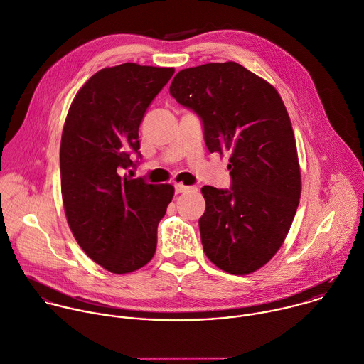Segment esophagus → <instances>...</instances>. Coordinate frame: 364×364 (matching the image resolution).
Returning a JSON list of instances; mask_svg holds the SVG:
<instances>
[{
  "label": "esophagus",
  "mask_w": 364,
  "mask_h": 364,
  "mask_svg": "<svg viewBox=\"0 0 364 364\" xmlns=\"http://www.w3.org/2000/svg\"><path fill=\"white\" fill-rule=\"evenodd\" d=\"M196 188L193 186H186L183 183H175V192L176 193H185V192H191V191H195Z\"/></svg>",
  "instance_id": "esophagus-1"
}]
</instances>
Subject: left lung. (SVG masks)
Returning a JSON list of instances; mask_svg holds the SVG:
<instances>
[{"label":"left lung","instance_id":"left-lung-1","mask_svg":"<svg viewBox=\"0 0 364 364\" xmlns=\"http://www.w3.org/2000/svg\"><path fill=\"white\" fill-rule=\"evenodd\" d=\"M169 92L202 119L209 152L230 154V189L202 188L203 252L228 273H252L280 249L299 206L300 168L286 107L273 85L232 61L182 70Z\"/></svg>","mask_w":364,"mask_h":364}]
</instances>
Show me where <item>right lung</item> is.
<instances>
[{
	"instance_id": "add662e5",
	"label": "right lung",
	"mask_w": 364,
	"mask_h": 364,
	"mask_svg": "<svg viewBox=\"0 0 364 364\" xmlns=\"http://www.w3.org/2000/svg\"><path fill=\"white\" fill-rule=\"evenodd\" d=\"M173 68L134 63L104 68L77 92L61 138V192L70 229L104 269L131 273L155 255L172 185L132 179L142 118Z\"/></svg>"
}]
</instances>
